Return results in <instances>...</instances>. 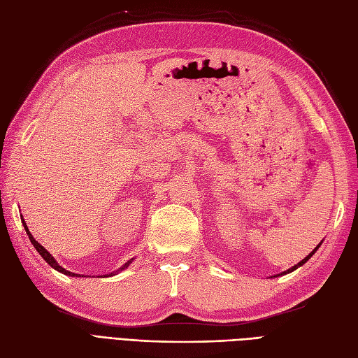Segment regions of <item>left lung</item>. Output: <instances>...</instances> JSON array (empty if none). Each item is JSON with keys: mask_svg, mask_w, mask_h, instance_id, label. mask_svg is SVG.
Segmentation results:
<instances>
[{"mask_svg": "<svg viewBox=\"0 0 358 358\" xmlns=\"http://www.w3.org/2000/svg\"><path fill=\"white\" fill-rule=\"evenodd\" d=\"M321 243H322V242H321ZM321 243H320V245H317V248H315V249H313V251H312V252H310V254H309V255H308V257H305V258H303V259H301V262H300V263H297V264H294V266H292V267H289V268H288V270H285V272H282V273H279V275H275V276H272V278H278V276H284V275H287V273H291V272H294V270H296V268H299V267H301V266H303V264H305V263H306V262H308V259H309V258H310V257H312V255H313V254H315V252H317V251H318V248H320V246H321Z\"/></svg>", "mask_w": 358, "mask_h": 358, "instance_id": "left-lung-1", "label": "left lung"}]
</instances>
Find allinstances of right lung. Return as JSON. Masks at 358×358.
Masks as SVG:
<instances>
[{"label": "right lung", "mask_w": 358, "mask_h": 358, "mask_svg": "<svg viewBox=\"0 0 358 358\" xmlns=\"http://www.w3.org/2000/svg\"><path fill=\"white\" fill-rule=\"evenodd\" d=\"M20 220H22V224H24V227H25V231H27V234H28V237H29V241H31V243L32 245H34V248L37 249V252L41 255V258L43 259H45V262L50 266V267H53V268H55V270H58V272H61V273H64V275H67V276H73V278H80V275H76V273H73V272H69V270L67 268H64L62 266H59L58 264V262H57V259L55 258H53L52 257V254L50 252H48L46 251V248H43L36 239H34V237H32V234L29 233V230H28V227H27V222H25V220L24 218H20ZM133 259L134 258H131V259H128V262L122 266V267H119L117 270H116V272H112V273H109V275H103L104 278L106 276H113V275H117L119 272H122V270H125L129 264H131L133 263ZM83 278V276H82Z\"/></svg>", "instance_id": "1"}]
</instances>
